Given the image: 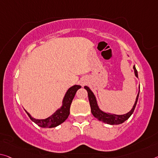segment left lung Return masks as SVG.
Wrapping results in <instances>:
<instances>
[{"instance_id":"obj_1","label":"left lung","mask_w":158,"mask_h":158,"mask_svg":"<svg viewBox=\"0 0 158 158\" xmlns=\"http://www.w3.org/2000/svg\"><path fill=\"white\" fill-rule=\"evenodd\" d=\"M134 69L135 75H136V77H138V72L135 66H134ZM84 89L86 90L87 92H88L89 103H90V106H91V113L93 114V115H94L96 119H98L99 121H101L102 122H104V123H107L112 125L122 124L129 118L130 116H131L134 111V109L135 107H136L138 98H139V94L137 95L136 101H135L133 108H132L131 110L128 112V113L125 114H122V115H117V114L106 113V112L101 111V110L99 109L98 106L96 97H95L94 94H93V92L90 90V89L88 86H84Z\"/></svg>"}]
</instances>
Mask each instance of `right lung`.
Returning <instances> with one entry per match:
<instances>
[{"mask_svg":"<svg viewBox=\"0 0 158 158\" xmlns=\"http://www.w3.org/2000/svg\"><path fill=\"white\" fill-rule=\"evenodd\" d=\"M81 86L79 85H74V86L70 87L67 90L65 96L63 98L62 101V106L59 110L55 112L51 116L48 117L44 119H36L32 117L29 112L26 110L25 112L28 114L29 118L33 121L34 123H36L39 127H43V128H52V127H56L58 126L62 122H64L67 119L69 114V109L70 106L73 100L74 97L76 94L77 90L81 88Z\"/></svg>","mask_w":158,"mask_h":158,"instance_id":"obj_1","label":"right lung"}]
</instances>
